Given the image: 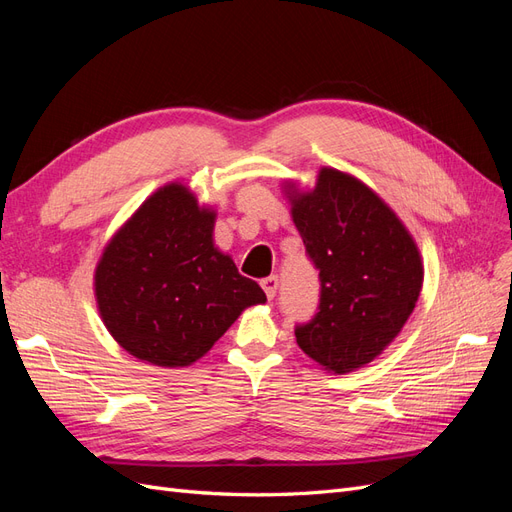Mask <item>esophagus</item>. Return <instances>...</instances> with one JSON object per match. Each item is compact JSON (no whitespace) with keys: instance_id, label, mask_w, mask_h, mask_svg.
Listing matches in <instances>:
<instances>
[{"instance_id":"34e87169","label":"esophagus","mask_w":512,"mask_h":512,"mask_svg":"<svg viewBox=\"0 0 512 512\" xmlns=\"http://www.w3.org/2000/svg\"><path fill=\"white\" fill-rule=\"evenodd\" d=\"M260 286H262V290H265L267 299H273L275 292H277V286H280V282H277L275 275H269V277H265V280L260 282Z\"/></svg>"}]
</instances>
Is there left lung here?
<instances>
[{"instance_id":"obj_1","label":"left lung","mask_w":512,"mask_h":512,"mask_svg":"<svg viewBox=\"0 0 512 512\" xmlns=\"http://www.w3.org/2000/svg\"><path fill=\"white\" fill-rule=\"evenodd\" d=\"M284 192L322 286L297 344L322 369L348 374L404 329L423 288L421 252L397 213L342 170L322 166L314 190L286 181Z\"/></svg>"}]
</instances>
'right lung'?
Returning <instances> with one entry per match:
<instances>
[{"label": "right lung", "instance_id": "add662e5", "mask_svg": "<svg viewBox=\"0 0 512 512\" xmlns=\"http://www.w3.org/2000/svg\"><path fill=\"white\" fill-rule=\"evenodd\" d=\"M215 209L170 181L106 243L94 273L98 312L115 342L158 367L205 356L262 288L213 243Z\"/></svg>", "mask_w": 512, "mask_h": 512}]
</instances>
